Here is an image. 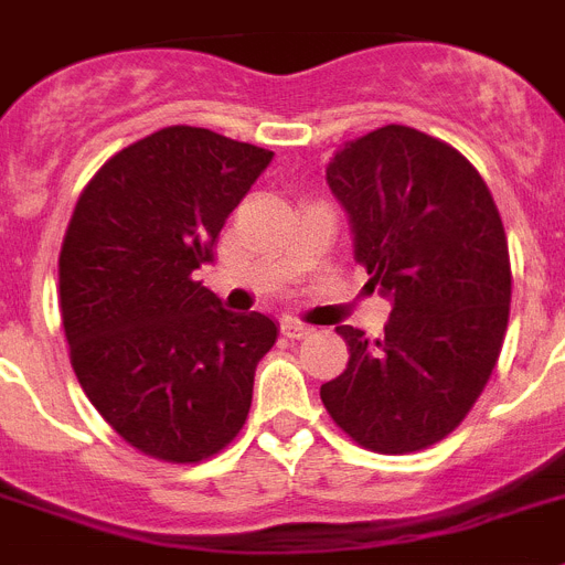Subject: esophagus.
I'll use <instances>...</instances> for the list:
<instances>
[{
    "mask_svg": "<svg viewBox=\"0 0 565 565\" xmlns=\"http://www.w3.org/2000/svg\"><path fill=\"white\" fill-rule=\"evenodd\" d=\"M279 331H282V337H288V340H300V337L311 334V329H308L306 322H300V320H282Z\"/></svg>",
    "mask_w": 565,
    "mask_h": 565,
    "instance_id": "34e87169",
    "label": "esophagus"
}]
</instances>
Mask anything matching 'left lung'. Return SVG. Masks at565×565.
<instances>
[{
	"instance_id": "8db88e82",
	"label": "left lung",
	"mask_w": 565,
	"mask_h": 565,
	"mask_svg": "<svg viewBox=\"0 0 565 565\" xmlns=\"http://www.w3.org/2000/svg\"><path fill=\"white\" fill-rule=\"evenodd\" d=\"M326 180L349 214L354 259L394 308L380 340L337 329L351 356L320 388L322 406L363 448L420 451L460 426L503 349V220L469 159L406 125L340 145Z\"/></svg>"
}]
</instances>
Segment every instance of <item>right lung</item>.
Listing matches in <instances>:
<instances>
[{"label": "right lung", "mask_w": 565, "mask_h": 565, "mask_svg": "<svg viewBox=\"0 0 565 565\" xmlns=\"http://www.w3.org/2000/svg\"><path fill=\"white\" fill-rule=\"evenodd\" d=\"M274 153L171 125L105 162L60 254L62 326L82 392L142 455L196 462L234 440L271 317L231 315L194 271Z\"/></svg>", "instance_id": "add662e5"}]
</instances>
